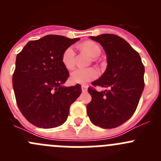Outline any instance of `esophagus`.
Masks as SVG:
<instances>
[{
	"mask_svg": "<svg viewBox=\"0 0 161 161\" xmlns=\"http://www.w3.org/2000/svg\"><path fill=\"white\" fill-rule=\"evenodd\" d=\"M87 89H88V86L87 85H82V92H86Z\"/></svg>",
	"mask_w": 161,
	"mask_h": 161,
	"instance_id": "34e87169",
	"label": "esophagus"
}]
</instances>
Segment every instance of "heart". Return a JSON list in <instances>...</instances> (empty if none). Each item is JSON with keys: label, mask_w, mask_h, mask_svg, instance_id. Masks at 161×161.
<instances>
[{"label": "heart", "mask_w": 161, "mask_h": 161, "mask_svg": "<svg viewBox=\"0 0 161 161\" xmlns=\"http://www.w3.org/2000/svg\"><path fill=\"white\" fill-rule=\"evenodd\" d=\"M82 47L89 51L94 58L100 56L101 49L100 46L93 42H86ZM63 64L68 69H71L75 64V49L74 46H70L64 50L61 56ZM98 77V71L93 68H78L71 74V80L75 83L85 84L94 80Z\"/></svg>", "instance_id": "1"}]
</instances>
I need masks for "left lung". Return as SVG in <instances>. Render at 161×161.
Listing matches in <instances>:
<instances>
[{"label":"left lung","instance_id":"8db88e82","mask_svg":"<svg viewBox=\"0 0 161 161\" xmlns=\"http://www.w3.org/2000/svg\"><path fill=\"white\" fill-rule=\"evenodd\" d=\"M90 39L103 47L108 67L88 88L92 100L86 106L87 114L95 125L114 129L124 124L136 111L145 86V69L139 53L121 37L102 34ZM95 86L108 90L98 92Z\"/></svg>","mask_w":161,"mask_h":161}]
</instances>
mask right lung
Segmentation results:
<instances>
[{"label": "right lung", "mask_w": 161, "mask_h": 161, "mask_svg": "<svg viewBox=\"0 0 161 161\" xmlns=\"http://www.w3.org/2000/svg\"><path fill=\"white\" fill-rule=\"evenodd\" d=\"M47 35L31 40L16 57L12 76L16 103L25 119L51 129L67 120L71 104L82 92L79 84L64 87L69 72L61 61L64 50L79 40Z\"/></svg>", "instance_id": "1"}]
</instances>
